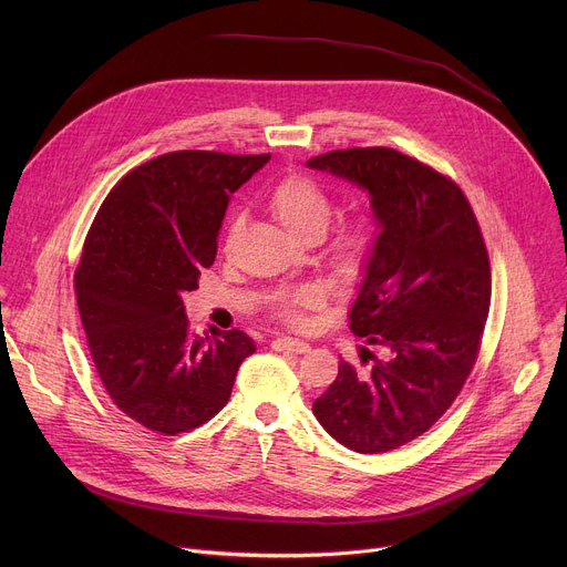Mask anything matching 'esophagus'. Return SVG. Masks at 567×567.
Segmentation results:
<instances>
[{
	"mask_svg": "<svg viewBox=\"0 0 567 567\" xmlns=\"http://www.w3.org/2000/svg\"><path fill=\"white\" fill-rule=\"evenodd\" d=\"M271 346H274V350H278V352H293V354H302V352L309 350V343L298 341V339H291V337H280V339H276Z\"/></svg>",
	"mask_w": 567,
	"mask_h": 567,
	"instance_id": "esophagus-1",
	"label": "esophagus"
}]
</instances>
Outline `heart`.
Segmentation results:
<instances>
[{
  "label": "heart",
  "mask_w": 567,
  "mask_h": 567,
  "mask_svg": "<svg viewBox=\"0 0 567 567\" xmlns=\"http://www.w3.org/2000/svg\"><path fill=\"white\" fill-rule=\"evenodd\" d=\"M271 210L276 217L285 224L287 230H291L296 237H305L309 233H322L326 226L330 224L332 217V199L328 193L322 190L316 182L307 177H285L282 182L276 184L269 197ZM239 221H233L230 233H235ZM363 247V233L359 228H348L339 241V254L346 260H354ZM318 302V296L313 291L298 293L296 298L287 300L280 309V316L293 326L300 322L298 309L300 307H311Z\"/></svg>",
  "instance_id": "b5f03b06"
}]
</instances>
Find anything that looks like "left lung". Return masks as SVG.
<instances>
[{
    "label": "left lung",
    "instance_id": "8db88e82",
    "mask_svg": "<svg viewBox=\"0 0 567 567\" xmlns=\"http://www.w3.org/2000/svg\"><path fill=\"white\" fill-rule=\"evenodd\" d=\"M363 188L377 224L363 262L350 330L368 346L357 370L313 401V415L357 453H385L426 433L462 390L492 300V269L462 190L392 147L337 150L307 161Z\"/></svg>",
    "mask_w": 567,
    "mask_h": 567
}]
</instances>
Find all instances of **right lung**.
Here are the masks:
<instances>
[{
  "label": "right lung",
  "mask_w": 567,
  "mask_h": 567,
  "mask_svg": "<svg viewBox=\"0 0 567 567\" xmlns=\"http://www.w3.org/2000/svg\"><path fill=\"white\" fill-rule=\"evenodd\" d=\"M269 158L161 154L112 188L92 224L75 271L80 318L105 390L150 431L177 435L206 424L256 352L239 330L193 334L182 298L215 260L230 195Z\"/></svg>",
  "instance_id": "obj_1"
}]
</instances>
